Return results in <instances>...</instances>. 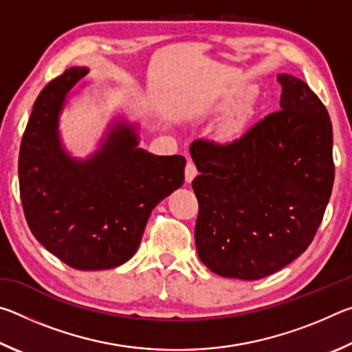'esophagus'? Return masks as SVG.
I'll return each instance as SVG.
<instances>
[{
	"label": "esophagus",
	"mask_w": 352,
	"mask_h": 352,
	"mask_svg": "<svg viewBox=\"0 0 352 352\" xmlns=\"http://www.w3.org/2000/svg\"><path fill=\"white\" fill-rule=\"evenodd\" d=\"M197 175V168H195L194 162L190 158H188L186 166H184V178H186V182L190 183L194 180V177Z\"/></svg>",
	"instance_id": "34e87169"
}]
</instances>
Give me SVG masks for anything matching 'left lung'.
<instances>
[{
	"mask_svg": "<svg viewBox=\"0 0 352 352\" xmlns=\"http://www.w3.org/2000/svg\"><path fill=\"white\" fill-rule=\"evenodd\" d=\"M273 111L228 142L195 140L200 174L195 247L211 272L261 279L314 241L329 201L336 166L332 124L306 82L281 74Z\"/></svg>",
	"mask_w": 352,
	"mask_h": 352,
	"instance_id": "obj_1",
	"label": "left lung"
}]
</instances>
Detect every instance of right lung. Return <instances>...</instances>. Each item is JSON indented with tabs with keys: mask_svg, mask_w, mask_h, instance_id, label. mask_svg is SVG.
<instances>
[{
	"mask_svg": "<svg viewBox=\"0 0 352 352\" xmlns=\"http://www.w3.org/2000/svg\"><path fill=\"white\" fill-rule=\"evenodd\" d=\"M85 74L67 69L35 100L20 146V197L29 230L47 252L76 270H105L135 254L153 208L183 184L186 160L138 148L129 126L111 132L88 162L67 157L57 116Z\"/></svg>",
	"mask_w": 352,
	"mask_h": 352,
	"instance_id": "right-lung-1",
	"label": "right lung"
}]
</instances>
